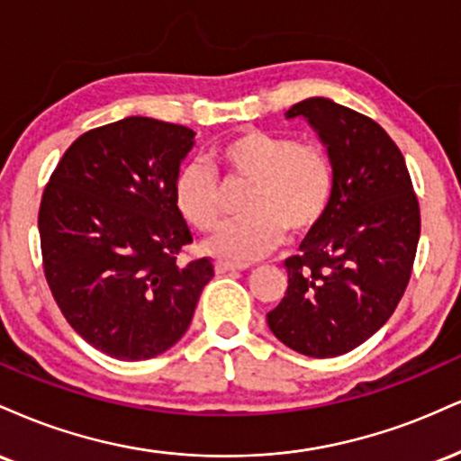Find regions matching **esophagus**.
I'll use <instances>...</instances> for the list:
<instances>
[{"instance_id": "esophagus-1", "label": "esophagus", "mask_w": 461, "mask_h": 461, "mask_svg": "<svg viewBox=\"0 0 461 461\" xmlns=\"http://www.w3.org/2000/svg\"><path fill=\"white\" fill-rule=\"evenodd\" d=\"M243 269H248V265L243 263H230V261H215V272L218 274H226V272H243Z\"/></svg>"}]
</instances>
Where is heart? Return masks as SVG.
<instances>
[{"instance_id": "b5f03b06", "label": "heart", "mask_w": 461, "mask_h": 461, "mask_svg": "<svg viewBox=\"0 0 461 461\" xmlns=\"http://www.w3.org/2000/svg\"><path fill=\"white\" fill-rule=\"evenodd\" d=\"M218 161L230 181L250 183L246 218L230 221L209 241V250L235 261L272 252L285 229L302 235L328 213L337 167L326 146L263 129H248L218 146ZM176 209L194 229L215 230L224 215L218 176L204 161H187L175 178Z\"/></svg>"}]
</instances>
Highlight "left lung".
I'll use <instances>...</instances> for the list:
<instances>
[{
  "mask_svg": "<svg viewBox=\"0 0 461 461\" xmlns=\"http://www.w3.org/2000/svg\"><path fill=\"white\" fill-rule=\"evenodd\" d=\"M304 116L337 167L328 213L285 261L289 286L269 330L311 358H334L365 343L391 319L412 276L420 207L408 166L375 121L339 103L306 99Z\"/></svg>",
  "mask_w": 461,
  "mask_h": 461,
  "instance_id": "left-lung-1",
  "label": "left lung"
}]
</instances>
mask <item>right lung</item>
<instances>
[{
  "label": "right lung",
  "mask_w": 461,
  "mask_h": 461,
  "mask_svg": "<svg viewBox=\"0 0 461 461\" xmlns=\"http://www.w3.org/2000/svg\"><path fill=\"white\" fill-rule=\"evenodd\" d=\"M183 124L129 116L79 135L49 176L38 211L42 269L68 326L116 360H149L185 334L209 257L175 203Z\"/></svg>",
  "instance_id": "right-lung-1"
}]
</instances>
